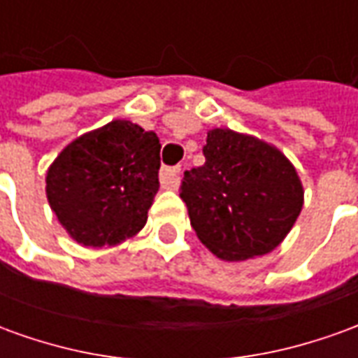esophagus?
Listing matches in <instances>:
<instances>
[{
    "label": "esophagus",
    "instance_id": "esophagus-1",
    "mask_svg": "<svg viewBox=\"0 0 358 358\" xmlns=\"http://www.w3.org/2000/svg\"><path fill=\"white\" fill-rule=\"evenodd\" d=\"M161 186L164 189H176L180 184V166H164L159 174Z\"/></svg>",
    "mask_w": 358,
    "mask_h": 358
}]
</instances>
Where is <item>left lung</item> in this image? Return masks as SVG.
<instances>
[{"label": "left lung", "mask_w": 358, "mask_h": 358, "mask_svg": "<svg viewBox=\"0 0 358 358\" xmlns=\"http://www.w3.org/2000/svg\"><path fill=\"white\" fill-rule=\"evenodd\" d=\"M205 164L184 172L182 192L197 238L228 263L263 257L285 240L305 189L293 163L268 141L213 128Z\"/></svg>", "instance_id": "left-lung-1"}]
</instances>
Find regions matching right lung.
<instances>
[{"mask_svg":"<svg viewBox=\"0 0 358 358\" xmlns=\"http://www.w3.org/2000/svg\"><path fill=\"white\" fill-rule=\"evenodd\" d=\"M155 132L115 118L82 134L45 172V195L59 224L82 248H109L148 222L159 192Z\"/></svg>","mask_w":358,"mask_h":358,"instance_id":"obj_1","label":"right lung"}]
</instances>
